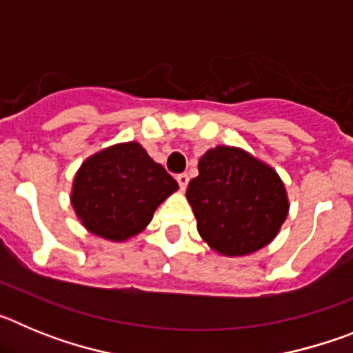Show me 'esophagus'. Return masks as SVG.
<instances>
[{"mask_svg":"<svg viewBox=\"0 0 353 353\" xmlns=\"http://www.w3.org/2000/svg\"><path fill=\"white\" fill-rule=\"evenodd\" d=\"M176 182H179V185H180V189H185L187 187V183H189V174L187 173H179L176 174Z\"/></svg>","mask_w":353,"mask_h":353,"instance_id":"34e87169","label":"esophagus"}]
</instances>
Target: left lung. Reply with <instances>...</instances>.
Here are the masks:
<instances>
[{"label":"left lung","instance_id":"obj_1","mask_svg":"<svg viewBox=\"0 0 353 353\" xmlns=\"http://www.w3.org/2000/svg\"><path fill=\"white\" fill-rule=\"evenodd\" d=\"M198 170L187 199L205 242L226 256H242L269 244L288 214L285 185L276 171L230 146L208 150Z\"/></svg>","mask_w":353,"mask_h":353}]
</instances>
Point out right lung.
Listing matches in <instances>:
<instances>
[{
    "mask_svg": "<svg viewBox=\"0 0 353 353\" xmlns=\"http://www.w3.org/2000/svg\"><path fill=\"white\" fill-rule=\"evenodd\" d=\"M179 189L176 180L138 143L92 155L77 171L72 207L84 228L109 240L138 235L155 208Z\"/></svg>",
    "mask_w": 353,
    "mask_h": 353,
    "instance_id": "1",
    "label": "right lung"
}]
</instances>
